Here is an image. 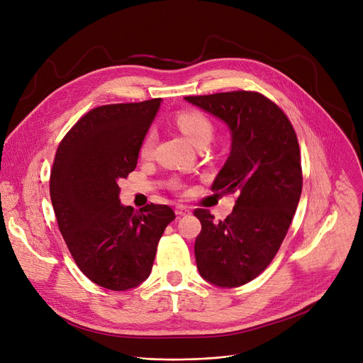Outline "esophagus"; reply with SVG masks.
<instances>
[{
	"instance_id": "obj_1",
	"label": "esophagus",
	"mask_w": 363,
	"mask_h": 363,
	"mask_svg": "<svg viewBox=\"0 0 363 363\" xmlns=\"http://www.w3.org/2000/svg\"><path fill=\"white\" fill-rule=\"evenodd\" d=\"M175 213H177L178 216H188V214H191V210H189V207L178 206V207L175 208Z\"/></svg>"
}]
</instances>
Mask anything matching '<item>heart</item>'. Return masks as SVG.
Listing matches in <instances>:
<instances>
[{"label": "heart", "instance_id": "obj_1", "mask_svg": "<svg viewBox=\"0 0 363 363\" xmlns=\"http://www.w3.org/2000/svg\"><path fill=\"white\" fill-rule=\"evenodd\" d=\"M175 123L178 128L188 138V140L195 146H199L200 143H208L213 136V131H214L213 123L200 110H194V108L179 110L175 114ZM153 146H155V136L152 131H147L140 143V149H139L140 156L149 157L153 152Z\"/></svg>", "mask_w": 363, "mask_h": 363}]
</instances>
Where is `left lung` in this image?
Masks as SVG:
<instances>
[{
  "mask_svg": "<svg viewBox=\"0 0 363 363\" xmlns=\"http://www.w3.org/2000/svg\"><path fill=\"white\" fill-rule=\"evenodd\" d=\"M221 118L232 131V152L211 189L238 194L232 214L216 221L206 208L195 239L200 275L218 286L247 284L278 253L303 189L298 139L285 113L265 95L232 91L185 96Z\"/></svg>",
  "mask_w": 363,
  "mask_h": 363,
  "instance_id": "obj_1",
  "label": "left lung"
}]
</instances>
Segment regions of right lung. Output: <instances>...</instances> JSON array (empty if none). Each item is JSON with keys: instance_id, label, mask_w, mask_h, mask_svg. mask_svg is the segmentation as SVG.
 <instances>
[{"instance_id": "1", "label": "right lung", "mask_w": 363, "mask_h": 363, "mask_svg": "<svg viewBox=\"0 0 363 363\" xmlns=\"http://www.w3.org/2000/svg\"><path fill=\"white\" fill-rule=\"evenodd\" d=\"M160 101L92 108L55 155L50 200L59 230L82 274L107 289L135 288L150 275L157 243L175 218L168 206L135 211L118 199L117 182L135 171Z\"/></svg>"}]
</instances>
